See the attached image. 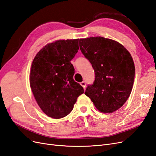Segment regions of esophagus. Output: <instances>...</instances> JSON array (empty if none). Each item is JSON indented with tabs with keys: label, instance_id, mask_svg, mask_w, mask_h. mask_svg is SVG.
I'll return each mask as SVG.
<instances>
[{
	"label": "esophagus",
	"instance_id": "esophagus-1",
	"mask_svg": "<svg viewBox=\"0 0 156 156\" xmlns=\"http://www.w3.org/2000/svg\"><path fill=\"white\" fill-rule=\"evenodd\" d=\"M80 84H81V85L84 88H85V87H86V82L85 81H83V82H81V83H80Z\"/></svg>",
	"mask_w": 156,
	"mask_h": 156
}]
</instances>
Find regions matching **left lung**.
Masks as SVG:
<instances>
[{"label": "left lung", "mask_w": 156, "mask_h": 156, "mask_svg": "<svg viewBox=\"0 0 156 156\" xmlns=\"http://www.w3.org/2000/svg\"><path fill=\"white\" fill-rule=\"evenodd\" d=\"M79 47L95 72V80L84 94L99 111L118 110L129 97L134 82L135 65L129 52L119 42L101 36L80 39Z\"/></svg>", "instance_id": "8db88e82"}]
</instances>
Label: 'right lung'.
Returning <instances> with one entry per match:
<instances>
[{
    "label": "right lung",
    "instance_id": "obj_1",
    "mask_svg": "<svg viewBox=\"0 0 156 156\" xmlns=\"http://www.w3.org/2000/svg\"><path fill=\"white\" fill-rule=\"evenodd\" d=\"M79 49V39L57 40L44 47L32 61V92L42 111L53 119L69 115L84 93L82 86L74 81L75 69L70 62Z\"/></svg>",
    "mask_w": 156,
    "mask_h": 156
}]
</instances>
